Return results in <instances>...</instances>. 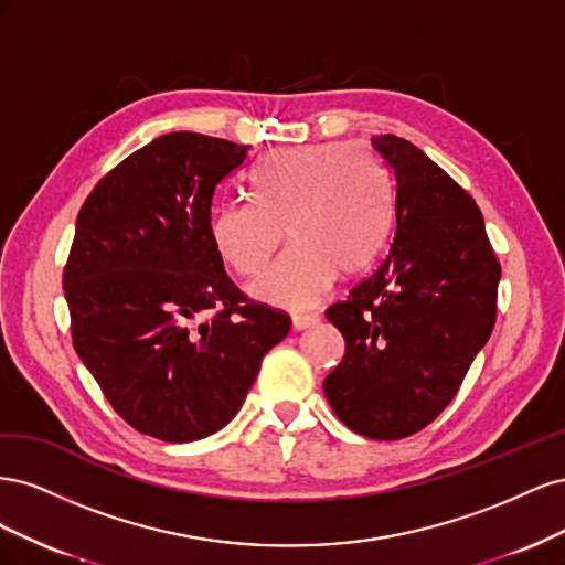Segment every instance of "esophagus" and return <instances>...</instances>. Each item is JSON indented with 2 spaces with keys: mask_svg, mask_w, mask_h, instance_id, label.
<instances>
[{
  "mask_svg": "<svg viewBox=\"0 0 565 565\" xmlns=\"http://www.w3.org/2000/svg\"><path fill=\"white\" fill-rule=\"evenodd\" d=\"M318 322H320V313H295L292 316V328L297 332L309 330V328H313V324H318Z\"/></svg>",
  "mask_w": 565,
  "mask_h": 565,
  "instance_id": "1",
  "label": "esophagus"
}]
</instances>
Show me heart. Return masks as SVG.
Segmentation results:
<instances>
[{
	"mask_svg": "<svg viewBox=\"0 0 565 565\" xmlns=\"http://www.w3.org/2000/svg\"><path fill=\"white\" fill-rule=\"evenodd\" d=\"M254 200L216 207L212 241L245 278L259 276L285 241L282 259L252 285V295L282 309H309L337 273L365 270L388 231V183L382 164L358 143L280 148L249 174Z\"/></svg>",
	"mask_w": 565,
	"mask_h": 565,
	"instance_id": "heart-1",
	"label": "heart"
}]
</instances>
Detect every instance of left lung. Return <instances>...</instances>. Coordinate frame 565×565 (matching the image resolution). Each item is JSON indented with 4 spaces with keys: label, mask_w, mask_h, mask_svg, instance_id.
I'll list each match as a JSON object with an SVG mask.
<instances>
[{
    "label": "left lung",
    "mask_w": 565,
    "mask_h": 565,
    "mask_svg": "<svg viewBox=\"0 0 565 565\" xmlns=\"http://www.w3.org/2000/svg\"><path fill=\"white\" fill-rule=\"evenodd\" d=\"M391 177L393 237L328 320L347 341L322 388L351 431L398 440L457 396L498 318L500 262L473 198L401 136H372Z\"/></svg>",
    "instance_id": "1"
}]
</instances>
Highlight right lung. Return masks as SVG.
Wrapping results in <instances>:
<instances>
[{
    "mask_svg": "<svg viewBox=\"0 0 565 565\" xmlns=\"http://www.w3.org/2000/svg\"><path fill=\"white\" fill-rule=\"evenodd\" d=\"M249 146L172 131L84 200L63 268L73 347L136 431L210 436L237 415L289 316L252 301L212 241L218 185Z\"/></svg>",
    "mask_w": 565,
    "mask_h": 565,
    "instance_id": "1",
    "label": "right lung"
}]
</instances>
